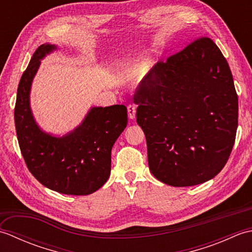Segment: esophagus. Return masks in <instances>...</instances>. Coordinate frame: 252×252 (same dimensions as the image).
I'll use <instances>...</instances> for the list:
<instances>
[{"label":"esophagus","instance_id":"esophagus-1","mask_svg":"<svg viewBox=\"0 0 252 252\" xmlns=\"http://www.w3.org/2000/svg\"><path fill=\"white\" fill-rule=\"evenodd\" d=\"M127 114H129L130 119H134L135 114H136V106L133 104H130L127 106Z\"/></svg>","mask_w":252,"mask_h":252}]
</instances>
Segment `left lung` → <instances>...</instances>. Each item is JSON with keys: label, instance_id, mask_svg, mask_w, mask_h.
Segmentation results:
<instances>
[{"label": "left lung", "instance_id": "left-lung-1", "mask_svg": "<svg viewBox=\"0 0 252 252\" xmlns=\"http://www.w3.org/2000/svg\"><path fill=\"white\" fill-rule=\"evenodd\" d=\"M155 178L201 184L226 164L236 138L238 97L228 63L210 37L159 62L133 96Z\"/></svg>", "mask_w": 252, "mask_h": 252}]
</instances>
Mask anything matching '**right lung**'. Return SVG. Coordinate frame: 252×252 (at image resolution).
<instances>
[{
  "instance_id": "1",
  "label": "right lung",
  "mask_w": 252,
  "mask_h": 252,
  "mask_svg": "<svg viewBox=\"0 0 252 252\" xmlns=\"http://www.w3.org/2000/svg\"><path fill=\"white\" fill-rule=\"evenodd\" d=\"M55 49L37 47L21 76L14 110L18 144L27 168L42 185L61 194L89 195L109 178L111 148L126 126V107H94L81 126L61 138L42 132L31 114L29 92L40 61Z\"/></svg>"
}]
</instances>
